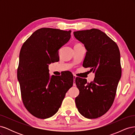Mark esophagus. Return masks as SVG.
I'll use <instances>...</instances> for the list:
<instances>
[{"instance_id": "esophagus-1", "label": "esophagus", "mask_w": 135, "mask_h": 135, "mask_svg": "<svg viewBox=\"0 0 135 135\" xmlns=\"http://www.w3.org/2000/svg\"><path fill=\"white\" fill-rule=\"evenodd\" d=\"M76 78V75H74V80Z\"/></svg>"}]
</instances>
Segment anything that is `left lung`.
I'll use <instances>...</instances> for the list:
<instances>
[{"label":"left lung","mask_w":135,"mask_h":135,"mask_svg":"<svg viewBox=\"0 0 135 135\" xmlns=\"http://www.w3.org/2000/svg\"><path fill=\"white\" fill-rule=\"evenodd\" d=\"M74 35L87 50L83 67L95 71L92 82L75 78L79 90L76 106L85 118L95 119L108 111L115 99L122 74L120 51L115 42L97 28L74 31Z\"/></svg>","instance_id":"left-lung-1"}]
</instances>
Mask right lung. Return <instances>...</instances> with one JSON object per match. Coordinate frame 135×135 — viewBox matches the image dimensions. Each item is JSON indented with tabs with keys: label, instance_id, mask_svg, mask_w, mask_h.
Instances as JSON below:
<instances>
[{
	"label": "right lung",
	"instance_id": "1",
	"mask_svg": "<svg viewBox=\"0 0 135 135\" xmlns=\"http://www.w3.org/2000/svg\"><path fill=\"white\" fill-rule=\"evenodd\" d=\"M71 32L39 28L24 42L20 51L17 78L23 104L28 112L40 119L57 112L73 85L72 75L50 78L48 69L49 64L59 61V49L70 39Z\"/></svg>",
	"mask_w": 135,
	"mask_h": 135
}]
</instances>
